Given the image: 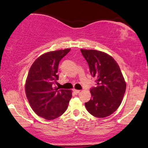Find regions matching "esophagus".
Returning a JSON list of instances; mask_svg holds the SVG:
<instances>
[{"instance_id": "obj_1", "label": "esophagus", "mask_w": 148, "mask_h": 148, "mask_svg": "<svg viewBox=\"0 0 148 148\" xmlns=\"http://www.w3.org/2000/svg\"><path fill=\"white\" fill-rule=\"evenodd\" d=\"M73 92H74V93H75V94H79V92H80V90H75V89H74V90H73Z\"/></svg>"}]
</instances>
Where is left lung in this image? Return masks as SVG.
Listing matches in <instances>:
<instances>
[{
    "label": "left lung",
    "instance_id": "1",
    "mask_svg": "<svg viewBox=\"0 0 148 148\" xmlns=\"http://www.w3.org/2000/svg\"><path fill=\"white\" fill-rule=\"evenodd\" d=\"M96 79V86L90 89L92 98L85 103L87 110L93 116L104 118L117 110L126 90V83L119 64L112 56L96 50L81 49Z\"/></svg>",
    "mask_w": 148,
    "mask_h": 148
}]
</instances>
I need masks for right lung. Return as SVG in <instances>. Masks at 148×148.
Returning a JSON list of instances; mask_svg holds the SVG:
<instances>
[{
	"mask_svg": "<svg viewBox=\"0 0 148 148\" xmlns=\"http://www.w3.org/2000/svg\"><path fill=\"white\" fill-rule=\"evenodd\" d=\"M70 50L68 48L42 54L29 71L25 83L26 96L36 114L46 120L61 116L72 97L71 90L53 88L58 80L59 62Z\"/></svg>",
	"mask_w": 148,
	"mask_h": 148,
	"instance_id": "1",
	"label": "right lung"
}]
</instances>
